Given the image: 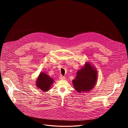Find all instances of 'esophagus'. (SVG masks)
Segmentation results:
<instances>
[{"instance_id":"obj_1","label":"esophagus","mask_w":128,"mask_h":128,"mask_svg":"<svg viewBox=\"0 0 128 128\" xmlns=\"http://www.w3.org/2000/svg\"><path fill=\"white\" fill-rule=\"evenodd\" d=\"M59 78H60V80H64L65 79V77L63 76H60V77H59Z\"/></svg>"}]
</instances>
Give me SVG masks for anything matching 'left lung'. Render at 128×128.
I'll return each instance as SVG.
<instances>
[{
	"mask_svg": "<svg viewBox=\"0 0 128 128\" xmlns=\"http://www.w3.org/2000/svg\"><path fill=\"white\" fill-rule=\"evenodd\" d=\"M97 76L96 68L90 62H86L84 65L77 71L72 84L78 93L89 92L96 86Z\"/></svg>",
	"mask_w": 128,
	"mask_h": 128,
	"instance_id": "1",
	"label": "left lung"
}]
</instances>
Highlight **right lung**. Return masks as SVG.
Listing matches in <instances>:
<instances>
[{
  "label": "right lung",
  "instance_id": "right-lung-1",
  "mask_svg": "<svg viewBox=\"0 0 128 128\" xmlns=\"http://www.w3.org/2000/svg\"><path fill=\"white\" fill-rule=\"evenodd\" d=\"M54 80L50 78L46 72H41L36 79L35 84L36 87L42 92H48L50 90Z\"/></svg>",
  "mask_w": 128,
  "mask_h": 128
}]
</instances>
